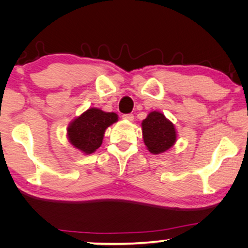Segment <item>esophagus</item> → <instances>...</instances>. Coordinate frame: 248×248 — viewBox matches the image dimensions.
I'll use <instances>...</instances> for the list:
<instances>
[{
  "label": "esophagus",
  "mask_w": 248,
  "mask_h": 248,
  "mask_svg": "<svg viewBox=\"0 0 248 248\" xmlns=\"http://www.w3.org/2000/svg\"><path fill=\"white\" fill-rule=\"evenodd\" d=\"M123 120H125V121H127V122H133V120H134V116L132 114H126V115H123Z\"/></svg>",
  "instance_id": "esophagus-1"
}]
</instances>
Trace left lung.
Wrapping results in <instances>:
<instances>
[{
	"mask_svg": "<svg viewBox=\"0 0 248 248\" xmlns=\"http://www.w3.org/2000/svg\"><path fill=\"white\" fill-rule=\"evenodd\" d=\"M141 127L145 147L152 155L164 154L174 147L177 141L175 125L161 111H150L142 121Z\"/></svg>",
	"mask_w": 248,
	"mask_h": 248,
	"instance_id": "obj_1",
	"label": "left lung"
}]
</instances>
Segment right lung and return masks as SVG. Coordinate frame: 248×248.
Listing matches in <instances>:
<instances>
[{
  "label": "right lung",
  "mask_w": 248,
  "mask_h": 248,
  "mask_svg": "<svg viewBox=\"0 0 248 248\" xmlns=\"http://www.w3.org/2000/svg\"><path fill=\"white\" fill-rule=\"evenodd\" d=\"M118 121L116 113H107L90 107L71 121L66 130L67 140L83 155H91L103 143L105 132Z\"/></svg>",
  "instance_id": "1"
}]
</instances>
